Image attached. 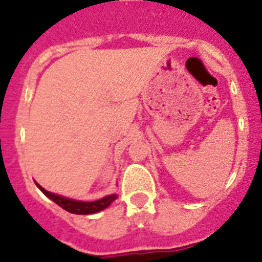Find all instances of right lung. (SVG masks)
<instances>
[{"label":"right lung","instance_id":"1","mask_svg":"<svg viewBox=\"0 0 262 262\" xmlns=\"http://www.w3.org/2000/svg\"><path fill=\"white\" fill-rule=\"evenodd\" d=\"M36 185L39 187V189L44 193V194L51 199L52 201L56 202L58 206H61L62 209H65L67 211L73 214H94L98 213V211L103 210L105 207L110 206L115 200L117 199L116 194H111L107 197H103L102 200H98V201L93 202H83V201H75V200L65 199V197H61L58 194H53V193L48 192V190L44 189L43 187H40L39 184L36 183Z\"/></svg>","mask_w":262,"mask_h":262}]
</instances>
